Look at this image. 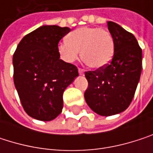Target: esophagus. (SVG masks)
<instances>
[{
	"instance_id": "esophagus-1",
	"label": "esophagus",
	"mask_w": 153,
	"mask_h": 153,
	"mask_svg": "<svg viewBox=\"0 0 153 153\" xmlns=\"http://www.w3.org/2000/svg\"><path fill=\"white\" fill-rule=\"evenodd\" d=\"M79 75H84V70L83 69H80V68H79Z\"/></svg>"
}]
</instances>
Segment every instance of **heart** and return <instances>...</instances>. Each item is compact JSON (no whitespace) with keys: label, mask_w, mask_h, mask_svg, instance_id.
<instances>
[{"label":"heart","mask_w":153,"mask_h":153,"mask_svg":"<svg viewBox=\"0 0 153 153\" xmlns=\"http://www.w3.org/2000/svg\"><path fill=\"white\" fill-rule=\"evenodd\" d=\"M114 41L111 34L99 27L84 26L71 33L67 41L57 46L60 57L67 62L74 63L79 56L82 60L93 69L105 67L114 55Z\"/></svg>","instance_id":"heart-1"}]
</instances>
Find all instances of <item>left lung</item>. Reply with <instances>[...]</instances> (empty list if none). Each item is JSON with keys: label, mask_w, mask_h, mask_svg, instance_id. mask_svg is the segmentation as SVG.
I'll return each instance as SVG.
<instances>
[{"label": "left lung", "mask_w": 153, "mask_h": 153, "mask_svg": "<svg viewBox=\"0 0 153 153\" xmlns=\"http://www.w3.org/2000/svg\"><path fill=\"white\" fill-rule=\"evenodd\" d=\"M114 41V55L107 66L86 72L88 87L84 97L90 109L101 116H111L129 106L142 72V49L136 37L118 24L108 21Z\"/></svg>", "instance_id": "8db88e82"}]
</instances>
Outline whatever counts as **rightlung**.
I'll use <instances>...</instances> for the list:
<instances>
[{"instance_id":"obj_1","label":"right lung","mask_w":153,"mask_h":153,"mask_svg":"<svg viewBox=\"0 0 153 153\" xmlns=\"http://www.w3.org/2000/svg\"><path fill=\"white\" fill-rule=\"evenodd\" d=\"M71 29L42 25L25 35L13 55L14 84L25 112L38 120L56 119L63 94L79 76L75 65L60 59L59 41Z\"/></svg>"}]
</instances>
